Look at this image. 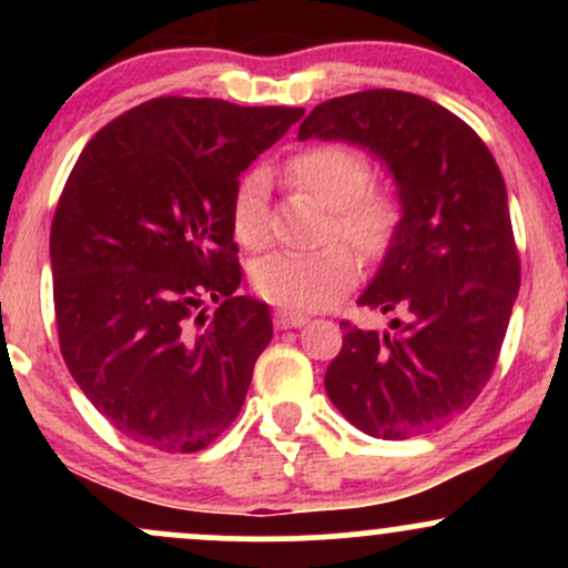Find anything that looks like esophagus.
I'll return each instance as SVG.
<instances>
[{
	"label": "esophagus",
	"instance_id": "1",
	"mask_svg": "<svg viewBox=\"0 0 568 568\" xmlns=\"http://www.w3.org/2000/svg\"><path fill=\"white\" fill-rule=\"evenodd\" d=\"M306 323H310V317L302 315V312H288V310L275 312L277 328H302V325H306Z\"/></svg>",
	"mask_w": 568,
	"mask_h": 568
}]
</instances>
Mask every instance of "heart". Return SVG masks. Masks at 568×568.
Returning <instances> with one entry per match:
<instances>
[{
  "label": "heart",
  "mask_w": 568,
  "mask_h": 568,
  "mask_svg": "<svg viewBox=\"0 0 568 568\" xmlns=\"http://www.w3.org/2000/svg\"><path fill=\"white\" fill-rule=\"evenodd\" d=\"M288 179L331 207L328 237H344L366 258L389 251L400 230V202L387 189H371L368 160L342 143H323L298 152L285 165ZM232 230L245 247H264L272 240L270 175L251 171L234 189ZM344 243L317 251H280L253 270V285L266 302L288 310H323L357 280V256Z\"/></svg>",
  "instance_id": "heart-1"
}]
</instances>
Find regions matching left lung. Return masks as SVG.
I'll return each mask as SVG.
<instances>
[{
  "mask_svg": "<svg viewBox=\"0 0 568 568\" xmlns=\"http://www.w3.org/2000/svg\"><path fill=\"white\" fill-rule=\"evenodd\" d=\"M344 141L387 165L400 230L357 304L389 331L344 321L325 393L366 435H425L470 408L505 342L520 262L507 189L478 133L429 98L363 90L310 112L298 141Z\"/></svg>",
  "mask_w": 568,
  "mask_h": 568,
  "instance_id": "1",
  "label": "left lung"
}]
</instances>
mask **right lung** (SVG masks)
I'll return each instance as SVG.
<instances>
[{
    "instance_id": "obj_1",
    "label": "right lung",
    "mask_w": 568,
    "mask_h": 568,
    "mask_svg": "<svg viewBox=\"0 0 568 568\" xmlns=\"http://www.w3.org/2000/svg\"><path fill=\"white\" fill-rule=\"evenodd\" d=\"M302 114L152 98L82 149L50 230L58 342L88 400L130 440L192 454L237 419L272 317L234 293L232 197ZM205 297L220 304L213 316Z\"/></svg>"
}]
</instances>
